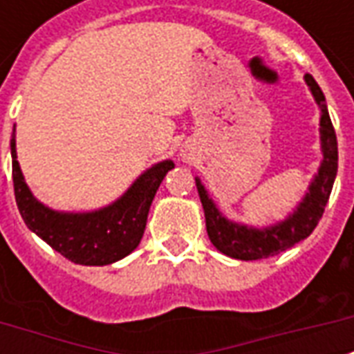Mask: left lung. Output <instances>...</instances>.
Instances as JSON below:
<instances>
[{"label": "left lung", "mask_w": 354, "mask_h": 354, "mask_svg": "<svg viewBox=\"0 0 354 354\" xmlns=\"http://www.w3.org/2000/svg\"><path fill=\"white\" fill-rule=\"evenodd\" d=\"M305 83L311 88L315 102L320 108V149H322V161L319 172L313 178L309 192L305 193L301 203L296 210L288 214L286 220L269 225V227H248L243 223H235L227 220L218 210L216 203L201 184L199 178H195L197 192H199L205 220H207V233L210 243L225 256L235 260H263L271 258L274 254L284 252L292 248L299 241H304L313 233L317 223L322 218L330 193L334 187L335 174H337V138L330 121L326 108V98L313 80V75L305 73Z\"/></svg>", "instance_id": "left-lung-1"}]
</instances>
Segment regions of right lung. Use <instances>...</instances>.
I'll return each mask as SVG.
<instances>
[{
    "instance_id": "1",
    "label": "right lung",
    "mask_w": 354,
    "mask_h": 354,
    "mask_svg": "<svg viewBox=\"0 0 354 354\" xmlns=\"http://www.w3.org/2000/svg\"><path fill=\"white\" fill-rule=\"evenodd\" d=\"M15 199L28 230L64 258L80 266H108L123 260L140 245L147 212L172 161H161L136 178V182L108 207L93 212H58L35 199L17 161L15 129L11 136Z\"/></svg>"
}]
</instances>
